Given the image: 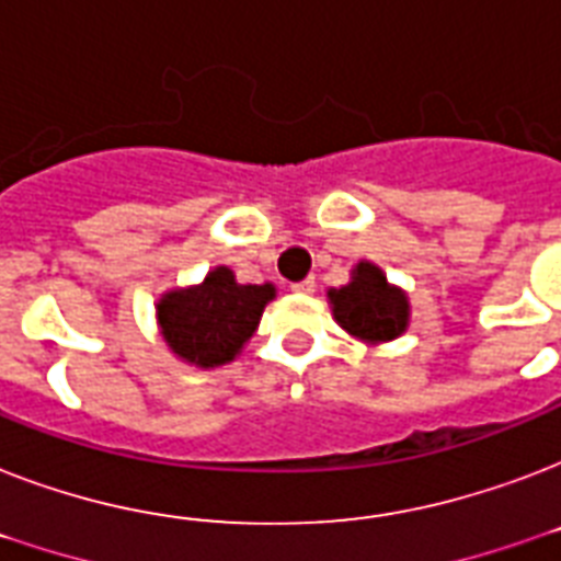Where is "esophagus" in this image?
Here are the masks:
<instances>
[{"label":"esophagus","instance_id":"esophagus-1","mask_svg":"<svg viewBox=\"0 0 561 561\" xmlns=\"http://www.w3.org/2000/svg\"><path fill=\"white\" fill-rule=\"evenodd\" d=\"M290 288L297 290V294H314L317 279H314V276H308V279H302V282H294V285H290Z\"/></svg>","mask_w":561,"mask_h":561}]
</instances>
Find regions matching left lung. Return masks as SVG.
<instances>
[{
  "label": "left lung",
  "mask_w": 561,
  "mask_h": 561,
  "mask_svg": "<svg viewBox=\"0 0 561 561\" xmlns=\"http://www.w3.org/2000/svg\"><path fill=\"white\" fill-rule=\"evenodd\" d=\"M334 317L346 332L364 341H392L408 325V299L399 288H390L383 273L360 262L350 285L329 290Z\"/></svg>",
  "instance_id": "left-lung-1"
}]
</instances>
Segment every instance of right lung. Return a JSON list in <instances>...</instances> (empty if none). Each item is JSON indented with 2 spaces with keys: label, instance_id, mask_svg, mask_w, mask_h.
I'll return each instance as SVG.
<instances>
[{
  "label": "right lung",
  "instance_id": "obj_1",
  "mask_svg": "<svg viewBox=\"0 0 561 561\" xmlns=\"http://www.w3.org/2000/svg\"><path fill=\"white\" fill-rule=\"evenodd\" d=\"M271 299L273 285H238L232 271L218 267L197 288L165 294L157 314L174 355L197 367H218L253 337Z\"/></svg>",
  "mask_w": 561,
  "mask_h": 561
}]
</instances>
